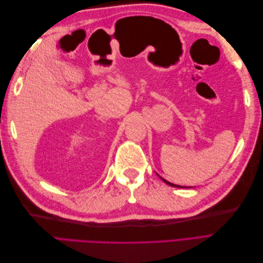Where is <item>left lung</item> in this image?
<instances>
[{
	"instance_id": "left-lung-1",
	"label": "left lung",
	"mask_w": 263,
	"mask_h": 263,
	"mask_svg": "<svg viewBox=\"0 0 263 263\" xmlns=\"http://www.w3.org/2000/svg\"><path fill=\"white\" fill-rule=\"evenodd\" d=\"M159 178H160L163 182H165L166 183V184H168V185H170V186H174V187H183V189H186V187H192V186H182V185H177V184H173V183H171V182H169V181H166V180H164V179H162L161 177H159Z\"/></svg>"
}]
</instances>
